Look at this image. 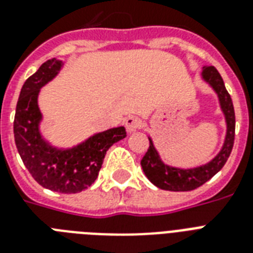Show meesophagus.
<instances>
[{
	"label": "esophagus",
	"instance_id": "34e87169",
	"mask_svg": "<svg viewBox=\"0 0 253 253\" xmlns=\"http://www.w3.org/2000/svg\"><path fill=\"white\" fill-rule=\"evenodd\" d=\"M140 125H142V121H140L139 117H135V115L128 117L125 121V127H126L127 132H134V131H136L140 127Z\"/></svg>",
	"mask_w": 253,
	"mask_h": 253
}]
</instances>
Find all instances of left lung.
<instances>
[{"instance_id": "8db88e82", "label": "left lung", "mask_w": 253, "mask_h": 253, "mask_svg": "<svg viewBox=\"0 0 253 253\" xmlns=\"http://www.w3.org/2000/svg\"><path fill=\"white\" fill-rule=\"evenodd\" d=\"M202 80L215 91L219 102L220 110L224 115L226 121V136L222 144V148L214 158L202 166L193 167V168H180V167L168 166L162 160V156L156 150L154 140L151 136L150 148L143 156L142 169L147 178L159 189L170 190V192H189L200 188L212 176H215L227 162L231 154L235 138V111L232 105L231 97L226 90L224 83L220 77L219 72L214 67H204L201 72Z\"/></svg>"}]
</instances>
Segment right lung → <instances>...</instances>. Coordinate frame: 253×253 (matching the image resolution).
I'll use <instances>...</instances> for the list:
<instances>
[{"label":"right lung","instance_id":"right-lung-1","mask_svg":"<svg viewBox=\"0 0 253 253\" xmlns=\"http://www.w3.org/2000/svg\"><path fill=\"white\" fill-rule=\"evenodd\" d=\"M64 68V61L49 59L23 84L14 118V139L21 159L43 188L57 193H79L89 188L102 167L106 151L126 138L123 126L90 135L72 147H57L42 134L43 114L39 94Z\"/></svg>","mask_w":253,"mask_h":253}]
</instances>
